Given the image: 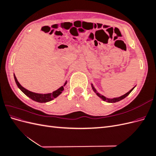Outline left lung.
Wrapping results in <instances>:
<instances>
[{"label": "left lung", "instance_id": "obj_1", "mask_svg": "<svg viewBox=\"0 0 156 156\" xmlns=\"http://www.w3.org/2000/svg\"><path fill=\"white\" fill-rule=\"evenodd\" d=\"M91 86H92V90H94V92L96 94V95H97L98 97H100L103 101L108 102V103H115V102H118V101H120V100H123V99H124L126 97H127V96L129 95V94L131 92V91L133 90V89L135 88V87H134L133 88H131L128 92L126 93L125 94H124V95H122V96H120V97L114 98H107L105 97L104 96L101 95V94H100L99 92H98V91L96 90V88L94 87L92 84H91Z\"/></svg>", "mask_w": 156, "mask_h": 156}]
</instances>
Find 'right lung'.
Segmentation results:
<instances>
[{
	"label": "right lung",
	"instance_id": "add662e5",
	"mask_svg": "<svg viewBox=\"0 0 156 156\" xmlns=\"http://www.w3.org/2000/svg\"><path fill=\"white\" fill-rule=\"evenodd\" d=\"M13 77H14V79H15V81L16 83V84L17 85L18 88H20L27 96L32 99V100H34L37 102H39V103H46V102H48V101H50L51 100H54L55 98L58 97L60 94L62 92V91L64 90V87H65L66 84H67V81H66L65 82L63 86L60 87L58 89L56 90L53 92V93L38 94V93L32 92L31 91L28 90L27 89L25 88L24 87H23L20 84V83L18 82L15 74H13Z\"/></svg>",
	"mask_w": 156,
	"mask_h": 156
}]
</instances>
